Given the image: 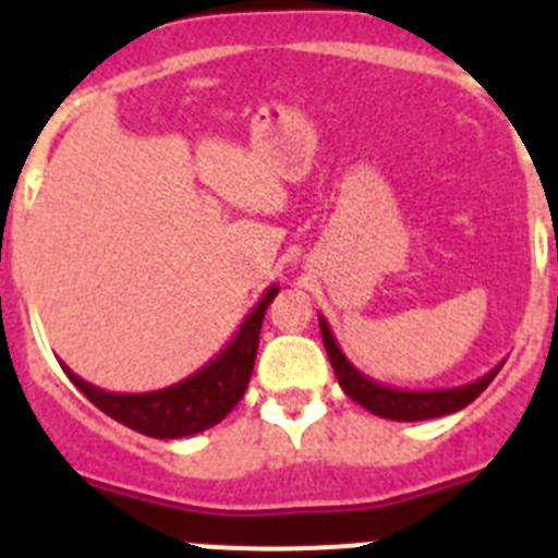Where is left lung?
<instances>
[{"instance_id": "8db88e82", "label": "left lung", "mask_w": 558, "mask_h": 558, "mask_svg": "<svg viewBox=\"0 0 558 558\" xmlns=\"http://www.w3.org/2000/svg\"><path fill=\"white\" fill-rule=\"evenodd\" d=\"M318 324H322V338L324 349L329 354V363L335 368V377H338L340 388L349 399H354L357 405L366 408L368 413L383 418H393V422H422V418H436L447 416V413H456L461 408H466L472 399L481 397V391L489 386L495 374L500 372V366L492 368L489 374H483L475 383H466V386L458 388H436V391H402V388L383 386L377 379L366 377L363 372L352 366L347 360V354L340 352V347L335 343L332 329L324 322V315H318Z\"/></svg>"}]
</instances>
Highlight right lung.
I'll return each mask as SVG.
<instances>
[{"mask_svg": "<svg viewBox=\"0 0 558 558\" xmlns=\"http://www.w3.org/2000/svg\"><path fill=\"white\" fill-rule=\"evenodd\" d=\"M276 293H279L276 284L265 290L259 304L245 315V322L240 324L236 335L229 340V347L218 357L209 360L204 368H198L175 386L161 388V391L111 393L77 377L72 368L63 366V372L92 405L117 418L120 425L153 438L192 436V433L218 425L220 418L229 416L231 408L243 399L251 372H254L265 310L274 302Z\"/></svg>", "mask_w": 558, "mask_h": 558, "instance_id": "obj_1", "label": "right lung"}]
</instances>
